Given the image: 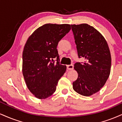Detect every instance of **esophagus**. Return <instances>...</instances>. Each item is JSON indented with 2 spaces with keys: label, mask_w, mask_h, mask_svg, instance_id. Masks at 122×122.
<instances>
[{
  "label": "esophagus",
  "mask_w": 122,
  "mask_h": 122,
  "mask_svg": "<svg viewBox=\"0 0 122 122\" xmlns=\"http://www.w3.org/2000/svg\"><path fill=\"white\" fill-rule=\"evenodd\" d=\"M66 67L67 70H73V67H74V66H73V65H72V64H71V65H66Z\"/></svg>",
  "instance_id": "34e87169"
}]
</instances>
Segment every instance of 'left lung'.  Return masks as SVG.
Here are the masks:
<instances>
[{"label": "left lung", "mask_w": 122, "mask_h": 122, "mask_svg": "<svg viewBox=\"0 0 122 122\" xmlns=\"http://www.w3.org/2000/svg\"><path fill=\"white\" fill-rule=\"evenodd\" d=\"M71 27L78 57L85 60L74 64L78 78L73 82V87L81 95L90 96L100 90L109 77L110 52L105 38L93 27L81 24Z\"/></svg>", "instance_id": "1"}]
</instances>
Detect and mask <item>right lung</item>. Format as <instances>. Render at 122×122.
Listing matches in <instances>:
<instances>
[{
	"label": "right lung",
	"mask_w": 122,
	"mask_h": 122,
	"mask_svg": "<svg viewBox=\"0 0 122 122\" xmlns=\"http://www.w3.org/2000/svg\"><path fill=\"white\" fill-rule=\"evenodd\" d=\"M69 24H46L27 40L23 52V74L28 88L39 99L51 96L66 66L60 64L57 46L70 31Z\"/></svg>",
	"instance_id": "right-lung-1"
}]
</instances>
